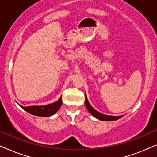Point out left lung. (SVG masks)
Segmentation results:
<instances>
[{"label":"left lung","mask_w":157,"mask_h":157,"mask_svg":"<svg viewBox=\"0 0 157 157\" xmlns=\"http://www.w3.org/2000/svg\"><path fill=\"white\" fill-rule=\"evenodd\" d=\"M85 106H86L87 109L88 110V111L90 112L92 116L95 117V118L99 119V120L101 121H116L118 120L120 118L122 117V116H108V115H105L97 111V110L94 109V108L92 107L90 104L89 103L88 100H87V95H85Z\"/></svg>","instance_id":"obj_1"}]
</instances>
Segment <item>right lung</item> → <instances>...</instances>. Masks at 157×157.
<instances>
[{
  "label": "right lung",
  "instance_id": "obj_1",
  "mask_svg": "<svg viewBox=\"0 0 157 157\" xmlns=\"http://www.w3.org/2000/svg\"><path fill=\"white\" fill-rule=\"evenodd\" d=\"M62 104V96L59 98V99L57 101L54 102L53 103L48 104V105H31V106H27V107H24V106H21L23 109L26 110L30 114L34 115V116H41V117H48L51 116L52 115L57 112V110L59 109Z\"/></svg>",
  "mask_w": 157,
  "mask_h": 157
}]
</instances>
